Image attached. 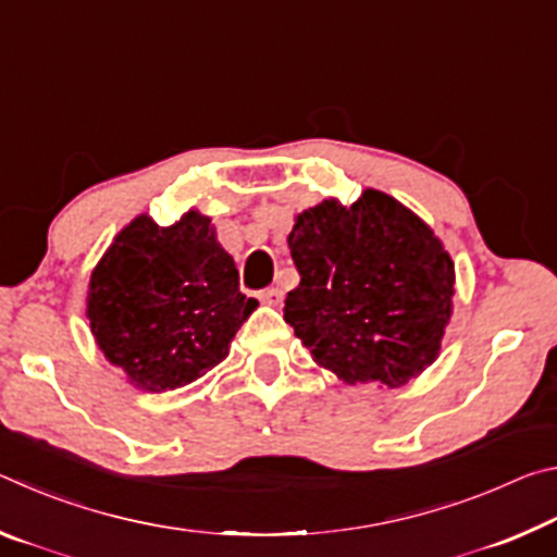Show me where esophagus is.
Returning <instances> with one entry per match:
<instances>
[{
	"mask_svg": "<svg viewBox=\"0 0 557 557\" xmlns=\"http://www.w3.org/2000/svg\"><path fill=\"white\" fill-rule=\"evenodd\" d=\"M260 301H262V305H268V307H280L282 305V289H277V287L262 289Z\"/></svg>",
	"mask_w": 557,
	"mask_h": 557,
	"instance_id": "1",
	"label": "esophagus"
}]
</instances>
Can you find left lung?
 <instances>
[{
  "mask_svg": "<svg viewBox=\"0 0 557 557\" xmlns=\"http://www.w3.org/2000/svg\"><path fill=\"white\" fill-rule=\"evenodd\" d=\"M287 243L301 280L285 322L319 369L400 388L435 363L455 262L418 213L366 188L351 206L324 199L297 213Z\"/></svg>",
  "mask_w": 557,
  "mask_h": 557,
  "instance_id": "left-lung-1",
  "label": "left lung"
}]
</instances>
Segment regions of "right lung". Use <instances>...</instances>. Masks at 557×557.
Returning a JSON list of instances; mask_svg holds the SVG:
<instances>
[{
    "mask_svg": "<svg viewBox=\"0 0 557 557\" xmlns=\"http://www.w3.org/2000/svg\"><path fill=\"white\" fill-rule=\"evenodd\" d=\"M256 307L209 215L188 209L172 225L143 213L115 235L90 272L86 314L129 385L166 393L219 366Z\"/></svg>",
    "mask_w": 557,
    "mask_h": 557,
    "instance_id": "right-lung-1",
    "label": "right lung"
}]
</instances>
